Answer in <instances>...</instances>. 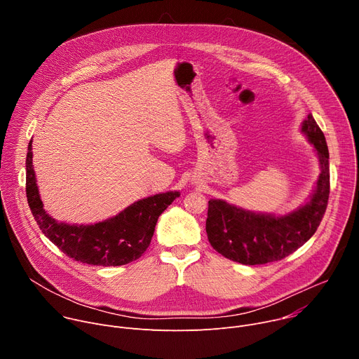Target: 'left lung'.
Wrapping results in <instances>:
<instances>
[{"instance_id": "8db88e82", "label": "left lung", "mask_w": 359, "mask_h": 359, "mask_svg": "<svg viewBox=\"0 0 359 359\" xmlns=\"http://www.w3.org/2000/svg\"><path fill=\"white\" fill-rule=\"evenodd\" d=\"M299 130L314 147L320 163L314 189L301 206L274 215L251 212L222 198L209 200L208 238L226 259L245 266L278 262L317 231L330 196V153L325 136L311 114L302 121Z\"/></svg>"}]
</instances>
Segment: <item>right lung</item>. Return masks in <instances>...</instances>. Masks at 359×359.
I'll use <instances>...</instances> for the list:
<instances>
[{
    "label": "right lung",
    "instance_id": "obj_1",
    "mask_svg": "<svg viewBox=\"0 0 359 359\" xmlns=\"http://www.w3.org/2000/svg\"><path fill=\"white\" fill-rule=\"evenodd\" d=\"M32 139L27 153V198L36 224L62 252L75 262L90 266H123L146 251L159 216L180 191L172 190L143 197L107 220L93 224L58 222L43 209L32 165Z\"/></svg>",
    "mask_w": 359,
    "mask_h": 359
}]
</instances>
